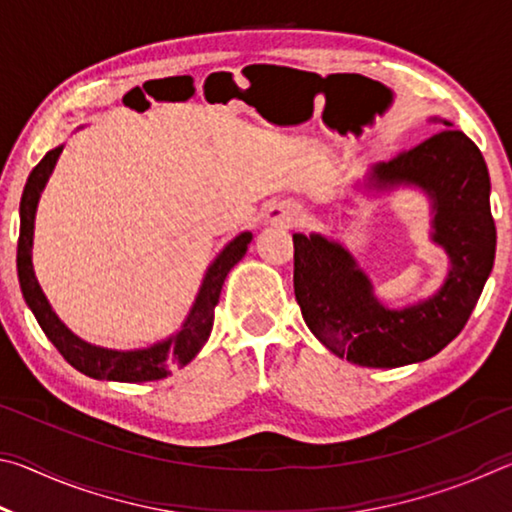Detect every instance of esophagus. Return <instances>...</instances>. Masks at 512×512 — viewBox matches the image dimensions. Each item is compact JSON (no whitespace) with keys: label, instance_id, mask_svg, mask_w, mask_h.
I'll list each match as a JSON object with an SVG mask.
<instances>
[{"label":"esophagus","instance_id":"esophagus-1","mask_svg":"<svg viewBox=\"0 0 512 512\" xmlns=\"http://www.w3.org/2000/svg\"><path fill=\"white\" fill-rule=\"evenodd\" d=\"M266 221L271 225H280V228H291L300 221V210L296 205H277L268 210Z\"/></svg>","mask_w":512,"mask_h":512}]
</instances>
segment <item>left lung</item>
I'll use <instances>...</instances> for the list:
<instances>
[{
    "label": "left lung",
    "mask_w": 512,
    "mask_h": 512,
    "mask_svg": "<svg viewBox=\"0 0 512 512\" xmlns=\"http://www.w3.org/2000/svg\"><path fill=\"white\" fill-rule=\"evenodd\" d=\"M443 124L372 169L381 185L413 183L431 194L433 239L452 259L436 296L402 311L386 309L339 244L320 235H293V291L302 318L329 350L359 366L397 368L438 354L461 334L495 264L488 167L470 137Z\"/></svg>",
    "instance_id": "left-lung-1"
}]
</instances>
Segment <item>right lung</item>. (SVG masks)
<instances>
[{"label":"right lung","instance_id":"add662e5","mask_svg":"<svg viewBox=\"0 0 512 512\" xmlns=\"http://www.w3.org/2000/svg\"><path fill=\"white\" fill-rule=\"evenodd\" d=\"M60 151H63L60 146L54 151H49L45 158L33 167L22 192L20 239H17V277H20L22 296L27 300L33 316H36L42 332L47 334V339L56 345V350L63 354L69 366L81 370L83 375L94 377V379L128 381V384L167 377L169 370L187 366V363L196 357L198 350L205 345L207 336L212 332L214 309L219 305L225 275H228L230 268L246 255V248L250 244V239H253V235H250V232H241V235L237 239H232L230 244L223 248V253L214 259V264L210 266V271H207L203 280V287L198 291L192 314H189L183 329H180L178 334H173L169 341L153 345V348L133 350V352L106 350V348H97V345L85 343L79 339V336L69 332V329L60 323L54 311H51L45 293H42L36 275H33V264H31L36 205Z\"/></svg>","mask_w":512,"mask_h":512}]
</instances>
